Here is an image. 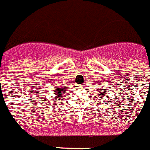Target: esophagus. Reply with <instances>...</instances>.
Wrapping results in <instances>:
<instances>
[{"label":"esophagus","mask_w":150,"mask_h":150,"mask_svg":"<svg viewBox=\"0 0 150 150\" xmlns=\"http://www.w3.org/2000/svg\"><path fill=\"white\" fill-rule=\"evenodd\" d=\"M79 87H80V88L83 87V84H79Z\"/></svg>","instance_id":"1"}]
</instances>
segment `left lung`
<instances>
[{
	"instance_id": "8db88e82",
	"label": "left lung",
	"mask_w": 150,
	"mask_h": 150,
	"mask_svg": "<svg viewBox=\"0 0 150 150\" xmlns=\"http://www.w3.org/2000/svg\"><path fill=\"white\" fill-rule=\"evenodd\" d=\"M103 90H104L103 91ZM104 91H106V89H104V88H102L100 92H98V95L100 96L101 98H102V96H103V95H105L106 92H104Z\"/></svg>"
}]
</instances>
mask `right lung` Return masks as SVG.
<instances>
[{
    "instance_id": "add662e5",
    "label": "right lung",
    "mask_w": 150,
    "mask_h": 150,
    "mask_svg": "<svg viewBox=\"0 0 150 150\" xmlns=\"http://www.w3.org/2000/svg\"><path fill=\"white\" fill-rule=\"evenodd\" d=\"M66 89H68V88H66V87H59L58 88V89H55L56 92H54L55 96H56V99L58 100V97H60L62 95L64 92H66Z\"/></svg>"
}]
</instances>
